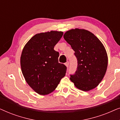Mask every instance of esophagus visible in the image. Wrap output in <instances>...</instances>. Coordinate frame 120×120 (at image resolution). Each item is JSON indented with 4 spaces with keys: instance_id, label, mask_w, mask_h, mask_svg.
<instances>
[{
    "instance_id": "1",
    "label": "esophagus",
    "mask_w": 120,
    "mask_h": 120,
    "mask_svg": "<svg viewBox=\"0 0 120 120\" xmlns=\"http://www.w3.org/2000/svg\"><path fill=\"white\" fill-rule=\"evenodd\" d=\"M69 62L67 61V62H66V63H65V66H66L67 67H68V66H69Z\"/></svg>"
}]
</instances>
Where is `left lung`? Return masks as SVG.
Here are the masks:
<instances>
[{"label":"left lung","mask_w":120,"mask_h":120,"mask_svg":"<svg viewBox=\"0 0 120 120\" xmlns=\"http://www.w3.org/2000/svg\"><path fill=\"white\" fill-rule=\"evenodd\" d=\"M75 51L78 67L70 79L78 89L88 91L96 88L106 71L108 58L106 50L96 36L83 29H72L63 35Z\"/></svg>","instance_id":"1"}]
</instances>
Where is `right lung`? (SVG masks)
<instances>
[{"mask_svg": "<svg viewBox=\"0 0 120 120\" xmlns=\"http://www.w3.org/2000/svg\"><path fill=\"white\" fill-rule=\"evenodd\" d=\"M63 32L51 30L34 35L23 49L20 63L26 81L35 92H52L66 73L67 67L58 63L59 53L54 50Z\"/></svg>", "mask_w": 120, "mask_h": 120, "instance_id": "1", "label": "right lung"}]
</instances>
